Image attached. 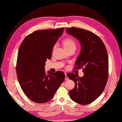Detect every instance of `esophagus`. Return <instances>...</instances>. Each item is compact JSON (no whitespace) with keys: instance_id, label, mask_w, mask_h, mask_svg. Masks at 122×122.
Listing matches in <instances>:
<instances>
[{"instance_id":"34e87169","label":"esophagus","mask_w":122,"mask_h":122,"mask_svg":"<svg viewBox=\"0 0 122 122\" xmlns=\"http://www.w3.org/2000/svg\"><path fill=\"white\" fill-rule=\"evenodd\" d=\"M65 80H69V78H68V77L66 76V73H65Z\"/></svg>"}]
</instances>
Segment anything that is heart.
<instances>
[{"label": "heart", "instance_id": "heart-1", "mask_svg": "<svg viewBox=\"0 0 122 122\" xmlns=\"http://www.w3.org/2000/svg\"><path fill=\"white\" fill-rule=\"evenodd\" d=\"M64 47L66 50H69L72 48H76V43L75 41L72 38H68L65 39L63 41ZM55 47H54V48Z\"/></svg>", "mask_w": 122, "mask_h": 122}]
</instances>
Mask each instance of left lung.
<instances>
[{
  "label": "left lung",
  "mask_w": 122,
  "mask_h": 122,
  "mask_svg": "<svg viewBox=\"0 0 122 122\" xmlns=\"http://www.w3.org/2000/svg\"><path fill=\"white\" fill-rule=\"evenodd\" d=\"M66 31L81 45L74 69L84 67L82 77L73 73L67 74L75 84L69 91V96L77 103L87 105L98 98L105 89L109 74L107 51L101 39L90 31L72 27L66 28Z\"/></svg>",
  "instance_id": "left-lung-1"
}]
</instances>
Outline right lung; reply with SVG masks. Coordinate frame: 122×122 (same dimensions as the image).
Here are the masks:
<instances>
[{
	"instance_id": "add662e5",
	"label": "right lung",
	"mask_w": 122,
	"mask_h": 122,
	"mask_svg": "<svg viewBox=\"0 0 122 122\" xmlns=\"http://www.w3.org/2000/svg\"><path fill=\"white\" fill-rule=\"evenodd\" d=\"M64 29L35 31L25 38L19 47L16 67L17 78L25 95L35 103L50 100L64 81V72L48 71L46 75L44 66Z\"/></svg>"
}]
</instances>
